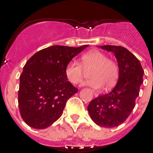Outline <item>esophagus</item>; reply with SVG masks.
<instances>
[{
  "label": "esophagus",
  "mask_w": 153,
  "mask_h": 153,
  "mask_svg": "<svg viewBox=\"0 0 153 153\" xmlns=\"http://www.w3.org/2000/svg\"><path fill=\"white\" fill-rule=\"evenodd\" d=\"M94 93V96H95L96 97H98V93H95V92H94V93Z\"/></svg>",
  "instance_id": "esophagus-1"
}]
</instances>
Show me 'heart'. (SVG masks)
Masks as SVG:
<instances>
[{"label":"heart","mask_w":153,"mask_h":153,"mask_svg":"<svg viewBox=\"0 0 153 153\" xmlns=\"http://www.w3.org/2000/svg\"><path fill=\"white\" fill-rule=\"evenodd\" d=\"M80 64L71 60L65 67V75L70 83L79 84L83 79L84 70L91 69L90 76L83 85L93 88H101L103 84L110 87L118 79V66L113 60L107 59L103 53L99 51H91L83 54L80 58Z\"/></svg>","instance_id":"heart-1"}]
</instances>
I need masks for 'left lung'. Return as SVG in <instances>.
Returning a JSON list of instances; mask_svg holds the SVG:
<instances>
[{"label": "left lung", "mask_w": 153, "mask_h": 153, "mask_svg": "<svg viewBox=\"0 0 153 153\" xmlns=\"http://www.w3.org/2000/svg\"><path fill=\"white\" fill-rule=\"evenodd\" d=\"M100 47L114 53L118 63L119 79L109 93L93 100L87 109L97 125L113 128L122 124L134 109L144 71L140 60L125 47L112 45Z\"/></svg>", "instance_id": "obj_1"}]
</instances>
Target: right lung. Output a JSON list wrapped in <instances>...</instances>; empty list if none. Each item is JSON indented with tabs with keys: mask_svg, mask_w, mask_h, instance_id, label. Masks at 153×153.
I'll return each instance as SVG.
<instances>
[{
	"mask_svg": "<svg viewBox=\"0 0 153 153\" xmlns=\"http://www.w3.org/2000/svg\"><path fill=\"white\" fill-rule=\"evenodd\" d=\"M55 45L36 53L20 76L18 105L23 120L34 129H45L61 117L66 102L78 89L67 80L65 67L82 51Z\"/></svg>",
	"mask_w": 153,
	"mask_h": 153,
	"instance_id": "right-lung-1",
	"label": "right lung"
}]
</instances>
